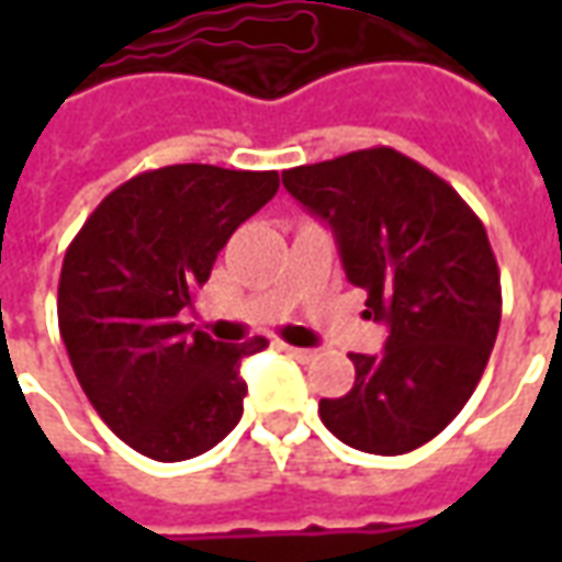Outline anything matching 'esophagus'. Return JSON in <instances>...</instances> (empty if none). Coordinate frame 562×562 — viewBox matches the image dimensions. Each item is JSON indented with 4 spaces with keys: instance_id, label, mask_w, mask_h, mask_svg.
<instances>
[{
    "instance_id": "1",
    "label": "esophagus",
    "mask_w": 562,
    "mask_h": 562,
    "mask_svg": "<svg viewBox=\"0 0 562 562\" xmlns=\"http://www.w3.org/2000/svg\"><path fill=\"white\" fill-rule=\"evenodd\" d=\"M282 349L292 355V358H297V361H313V358H316L313 349H301V346H285V342H282Z\"/></svg>"
}]
</instances>
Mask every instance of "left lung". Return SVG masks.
Wrapping results in <instances>:
<instances>
[{
    "label": "left lung",
    "instance_id": "obj_1",
    "mask_svg": "<svg viewBox=\"0 0 562 562\" xmlns=\"http://www.w3.org/2000/svg\"><path fill=\"white\" fill-rule=\"evenodd\" d=\"M334 228L342 268L389 325L382 355H349L355 385L318 403L330 434L367 454H406L467 406L494 349L503 289L482 220L451 186L391 147L282 171Z\"/></svg>",
    "mask_w": 562,
    "mask_h": 562
}]
</instances>
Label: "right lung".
I'll list each match as a JSON object with an SVG mask.
<instances>
[{
  "mask_svg": "<svg viewBox=\"0 0 562 562\" xmlns=\"http://www.w3.org/2000/svg\"><path fill=\"white\" fill-rule=\"evenodd\" d=\"M277 189V171L168 165L116 186L68 244L56 297L68 361L92 409L144 458H198L244 415L240 361L268 340L225 346L180 310Z\"/></svg>",
  "mask_w": 562,
  "mask_h": 562,
  "instance_id": "add662e5",
  "label": "right lung"
}]
</instances>
